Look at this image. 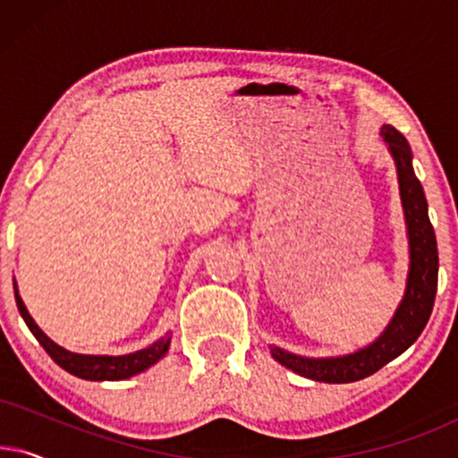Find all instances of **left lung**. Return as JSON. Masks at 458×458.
I'll return each instance as SVG.
<instances>
[{"label": "left lung", "instance_id": "left-lung-1", "mask_svg": "<svg viewBox=\"0 0 458 458\" xmlns=\"http://www.w3.org/2000/svg\"><path fill=\"white\" fill-rule=\"evenodd\" d=\"M381 135L396 160L400 198H403L406 227H409L411 268L403 304L398 306L396 315L379 340L354 354L337 356V359H304L281 348H271L273 359L281 365L302 377L325 381V384H350V381L365 379L379 371L381 367L403 354L411 344H415L434 309L437 292V243L434 227L429 223L428 199L412 171L411 146L404 135L398 133L392 124H386Z\"/></svg>", "mask_w": 458, "mask_h": 458}]
</instances>
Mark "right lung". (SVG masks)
<instances>
[{
    "label": "right lung",
    "mask_w": 458,
    "mask_h": 458,
    "mask_svg": "<svg viewBox=\"0 0 458 458\" xmlns=\"http://www.w3.org/2000/svg\"><path fill=\"white\" fill-rule=\"evenodd\" d=\"M16 287V285H14ZM16 306L21 310V315L27 323V327L33 331V335L37 337V342L46 348V352L52 356L54 362L64 369V371L77 375L81 379H89V381H118V379H129L133 375L146 371L148 367H152L154 362H158L162 356L166 354L168 344H171V337L165 335L160 337L158 342H154L152 346L146 350H137L133 354H124V356H91V354H74L68 352L58 344L49 340V337L43 334V331L37 327V323L33 321V317L29 315L27 306H24L22 298L18 296L16 292Z\"/></svg>",
    "instance_id": "add662e5"
}]
</instances>
